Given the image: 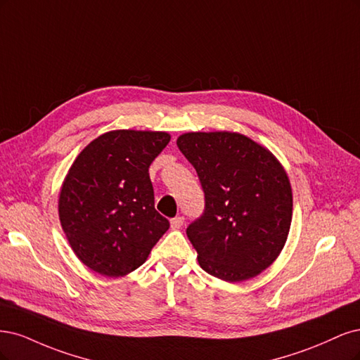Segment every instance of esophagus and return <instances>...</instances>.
Listing matches in <instances>:
<instances>
[{"label":"esophagus","instance_id":"esophagus-1","mask_svg":"<svg viewBox=\"0 0 360 360\" xmlns=\"http://www.w3.org/2000/svg\"><path fill=\"white\" fill-rule=\"evenodd\" d=\"M170 226H172L173 230L181 229V227L184 226V217H175V218H172V219H170Z\"/></svg>","mask_w":360,"mask_h":360}]
</instances>
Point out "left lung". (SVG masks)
I'll use <instances>...</instances> for the list:
<instances>
[{"label":"left lung","instance_id":"8db88e82","mask_svg":"<svg viewBox=\"0 0 360 360\" xmlns=\"http://www.w3.org/2000/svg\"><path fill=\"white\" fill-rule=\"evenodd\" d=\"M176 145L205 193L202 217L187 227L200 268L229 283L269 268L287 240L293 210L280 161L239 133H185Z\"/></svg>","mask_w":360,"mask_h":360}]
</instances>
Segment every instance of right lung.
<instances>
[{"instance_id":"1","label":"right lung","mask_w":360,"mask_h":360,"mask_svg":"<svg viewBox=\"0 0 360 360\" xmlns=\"http://www.w3.org/2000/svg\"><path fill=\"white\" fill-rule=\"evenodd\" d=\"M169 142L165 131L115 130L75 160L58 212L68 243L89 269L112 278L130 274L167 231L148 170Z\"/></svg>"}]
</instances>
